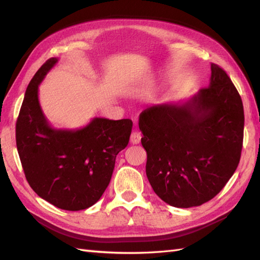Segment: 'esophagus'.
<instances>
[{"mask_svg": "<svg viewBox=\"0 0 260 260\" xmlns=\"http://www.w3.org/2000/svg\"><path fill=\"white\" fill-rule=\"evenodd\" d=\"M141 139H142L141 133H139V132H133L131 135V143H133V144H139L141 142Z\"/></svg>", "mask_w": 260, "mask_h": 260, "instance_id": "obj_1", "label": "esophagus"}]
</instances>
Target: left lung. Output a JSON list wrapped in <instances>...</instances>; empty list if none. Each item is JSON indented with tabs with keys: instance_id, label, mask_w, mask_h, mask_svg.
<instances>
[{
	"instance_id": "obj_1",
	"label": "left lung",
	"mask_w": 260,
	"mask_h": 260,
	"mask_svg": "<svg viewBox=\"0 0 260 260\" xmlns=\"http://www.w3.org/2000/svg\"><path fill=\"white\" fill-rule=\"evenodd\" d=\"M244 125L239 92L214 63L209 86L187 101L146 108L139 127L154 192L176 208L211 200L238 167Z\"/></svg>"
}]
</instances>
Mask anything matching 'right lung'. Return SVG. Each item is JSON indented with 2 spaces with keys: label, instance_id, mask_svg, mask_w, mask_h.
Here are the masks:
<instances>
[{
  "label": "right lung",
  "instance_id": "1",
  "mask_svg": "<svg viewBox=\"0 0 260 260\" xmlns=\"http://www.w3.org/2000/svg\"><path fill=\"white\" fill-rule=\"evenodd\" d=\"M58 60L43 63L26 88L16 120V147L32 190L54 207L79 211L106 190L133 121L95 117L81 128L52 127L39 102V85Z\"/></svg>",
  "mask_w": 260,
  "mask_h": 260
}]
</instances>
